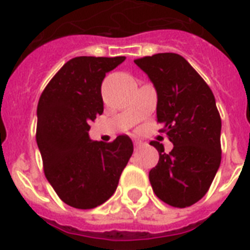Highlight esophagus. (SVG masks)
<instances>
[{
  "label": "esophagus",
  "instance_id": "esophagus-1",
  "mask_svg": "<svg viewBox=\"0 0 250 250\" xmlns=\"http://www.w3.org/2000/svg\"><path fill=\"white\" fill-rule=\"evenodd\" d=\"M141 144H143V143H141V141H135V146H136V148H139V146H141Z\"/></svg>",
  "mask_w": 250,
  "mask_h": 250
}]
</instances>
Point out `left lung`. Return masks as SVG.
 Instances as JSON below:
<instances>
[{"label": "left lung", "mask_w": 250, "mask_h": 250, "mask_svg": "<svg viewBox=\"0 0 250 250\" xmlns=\"http://www.w3.org/2000/svg\"><path fill=\"white\" fill-rule=\"evenodd\" d=\"M157 90V122L174 144L170 153L152 141L160 161L149 180L160 200L187 208L209 190L221 165L222 121L215 98L197 71L182 56L158 53L135 60Z\"/></svg>", "instance_id": "8db88e82"}]
</instances>
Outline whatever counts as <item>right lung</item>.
<instances>
[{"mask_svg": "<svg viewBox=\"0 0 250 250\" xmlns=\"http://www.w3.org/2000/svg\"><path fill=\"white\" fill-rule=\"evenodd\" d=\"M125 57H76L45 86L37 105L36 141L45 176L58 197L76 209H93L115 192L133 153L132 140L89 139V123L104 111L101 84Z\"/></svg>", "mask_w": 250, "mask_h": 250, "instance_id": "1", "label": "right lung"}]
</instances>
